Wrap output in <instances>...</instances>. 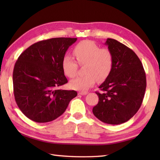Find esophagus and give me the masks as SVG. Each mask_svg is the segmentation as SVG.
<instances>
[{"label":"esophagus","instance_id":"obj_1","mask_svg":"<svg viewBox=\"0 0 160 160\" xmlns=\"http://www.w3.org/2000/svg\"><path fill=\"white\" fill-rule=\"evenodd\" d=\"M87 93H88L87 91H80V92L78 93V94L82 95V96H84V95H87Z\"/></svg>","mask_w":160,"mask_h":160}]
</instances>
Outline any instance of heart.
Listing matches in <instances>:
<instances>
[{
    "label": "heart",
    "instance_id": "obj_1",
    "mask_svg": "<svg viewBox=\"0 0 160 160\" xmlns=\"http://www.w3.org/2000/svg\"><path fill=\"white\" fill-rule=\"evenodd\" d=\"M73 55L78 62L84 65L83 76L77 77L70 82V87L75 90L87 91L93 87L96 80L102 81L109 76L113 69V56L107 48H100L91 40H82L73 49ZM64 73L69 78L76 76L78 64L72 57L65 55L62 58Z\"/></svg>",
    "mask_w": 160,
    "mask_h": 160
}]
</instances>
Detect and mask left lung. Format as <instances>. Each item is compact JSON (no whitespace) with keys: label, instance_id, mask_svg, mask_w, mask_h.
I'll return each mask as SVG.
<instances>
[{"label":"left lung","instance_id":"left-lung-1","mask_svg":"<svg viewBox=\"0 0 160 160\" xmlns=\"http://www.w3.org/2000/svg\"><path fill=\"white\" fill-rule=\"evenodd\" d=\"M113 56V65L106 80L96 91L98 103L93 108L98 119L109 124H120L137 113L140 108L147 87L143 65L135 53L118 40L107 38Z\"/></svg>","mask_w":160,"mask_h":160}]
</instances>
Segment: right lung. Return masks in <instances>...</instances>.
<instances>
[{
  "label": "right lung",
  "instance_id": "obj_1",
  "mask_svg": "<svg viewBox=\"0 0 160 160\" xmlns=\"http://www.w3.org/2000/svg\"><path fill=\"white\" fill-rule=\"evenodd\" d=\"M76 38H54L33 44L20 54L13 71V94L22 113L45 123L62 115L76 91L58 89L67 83L62 67L67 50Z\"/></svg>",
  "mask_w": 160,
  "mask_h": 160
}]
</instances>
